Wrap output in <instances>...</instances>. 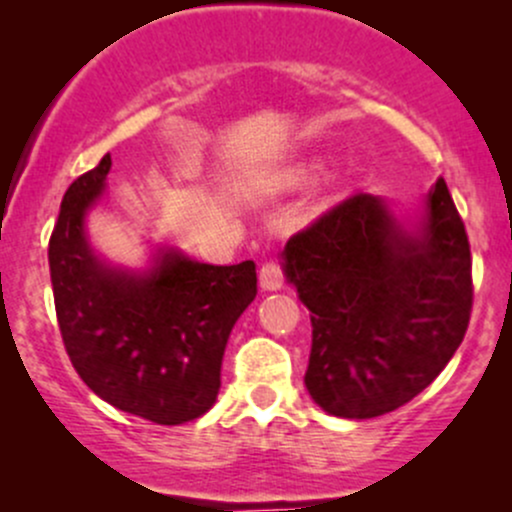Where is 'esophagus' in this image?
<instances>
[{
    "mask_svg": "<svg viewBox=\"0 0 512 512\" xmlns=\"http://www.w3.org/2000/svg\"><path fill=\"white\" fill-rule=\"evenodd\" d=\"M285 285V277H282V267L277 262H265L260 267V287L265 292H277Z\"/></svg>",
    "mask_w": 512,
    "mask_h": 512,
    "instance_id": "34e87169",
    "label": "esophagus"
}]
</instances>
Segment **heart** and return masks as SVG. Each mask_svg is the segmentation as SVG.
I'll use <instances>...</instances> for the list:
<instances>
[{
	"mask_svg": "<svg viewBox=\"0 0 512 512\" xmlns=\"http://www.w3.org/2000/svg\"><path fill=\"white\" fill-rule=\"evenodd\" d=\"M317 170H319V165H317V163L299 165V168H294V170H292V178H294V180H309V178H312L314 173H317Z\"/></svg>",
	"mask_w": 512,
	"mask_h": 512,
	"instance_id": "heart-1",
	"label": "heart"
}]
</instances>
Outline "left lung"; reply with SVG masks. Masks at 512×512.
<instances>
[{
    "mask_svg": "<svg viewBox=\"0 0 512 512\" xmlns=\"http://www.w3.org/2000/svg\"><path fill=\"white\" fill-rule=\"evenodd\" d=\"M282 270L312 319L304 384L332 416L409 404L466 337L471 245L443 178L414 223L379 195H352L289 237Z\"/></svg>",
    "mask_w": 512,
    "mask_h": 512,
    "instance_id": "1",
    "label": "left lung"
}]
</instances>
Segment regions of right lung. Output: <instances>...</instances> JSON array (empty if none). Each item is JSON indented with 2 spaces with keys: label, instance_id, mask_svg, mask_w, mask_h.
<instances>
[{
  "label": "right lung",
  "instance_id": "add662e5",
  "mask_svg": "<svg viewBox=\"0 0 512 512\" xmlns=\"http://www.w3.org/2000/svg\"><path fill=\"white\" fill-rule=\"evenodd\" d=\"M108 170L106 153L69 185L51 232L61 339L84 384L106 404L178 426L218 399L227 339L257 294L255 262L205 265L158 247L148 270L108 265L86 235Z\"/></svg>",
  "mask_w": 512,
  "mask_h": 512
}]
</instances>
